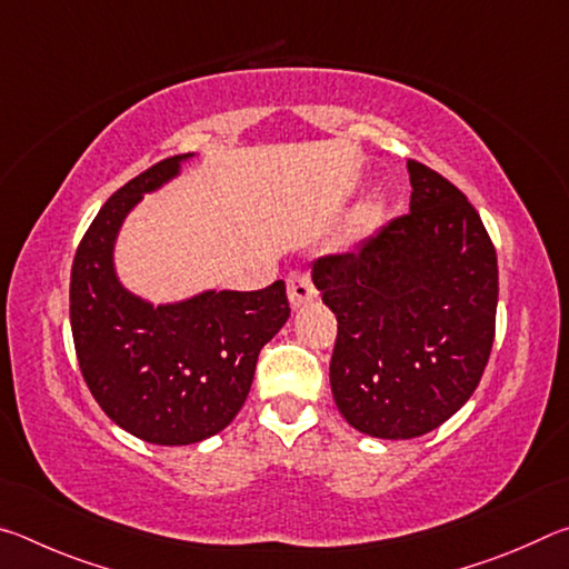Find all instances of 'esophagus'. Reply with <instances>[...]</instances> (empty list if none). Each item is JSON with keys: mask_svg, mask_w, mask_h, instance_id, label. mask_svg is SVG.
<instances>
[{"mask_svg": "<svg viewBox=\"0 0 569 569\" xmlns=\"http://www.w3.org/2000/svg\"><path fill=\"white\" fill-rule=\"evenodd\" d=\"M286 286H288V298H291V306L293 308H301L308 301H316V291L313 286V276L308 268H293L291 273L286 276Z\"/></svg>", "mask_w": 569, "mask_h": 569, "instance_id": "1", "label": "esophagus"}]
</instances>
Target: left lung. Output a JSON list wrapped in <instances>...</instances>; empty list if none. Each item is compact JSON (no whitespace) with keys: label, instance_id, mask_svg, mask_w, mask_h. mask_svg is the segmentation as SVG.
I'll list each match as a JSON object with an SVG mask.
<instances>
[{"label":"left lung","instance_id":"1","mask_svg":"<svg viewBox=\"0 0 569 569\" xmlns=\"http://www.w3.org/2000/svg\"><path fill=\"white\" fill-rule=\"evenodd\" d=\"M411 210L313 263L336 313L331 391L353 429L413 439L465 407L495 343L497 250L455 182L409 160Z\"/></svg>","mask_w":569,"mask_h":569}]
</instances>
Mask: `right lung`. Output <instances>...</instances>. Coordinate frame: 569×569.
Masks as SVG:
<instances>
[{
    "instance_id": "right-lung-1",
    "label": "right lung",
    "mask_w": 569,
    "mask_h": 569,
    "mask_svg": "<svg viewBox=\"0 0 569 569\" xmlns=\"http://www.w3.org/2000/svg\"><path fill=\"white\" fill-rule=\"evenodd\" d=\"M180 160H160L114 192L77 246L70 276V323L84 383L118 427L166 447L196 445L236 419L258 353L291 316L283 281L158 308L118 283L112 243L122 218L142 192L176 176Z\"/></svg>"
}]
</instances>
